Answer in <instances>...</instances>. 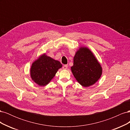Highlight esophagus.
<instances>
[{"label":"esophagus","instance_id":"34e87169","mask_svg":"<svg viewBox=\"0 0 130 130\" xmlns=\"http://www.w3.org/2000/svg\"><path fill=\"white\" fill-rule=\"evenodd\" d=\"M62 68H63V69H67V68H68V66L65 64V65H64L63 66Z\"/></svg>","mask_w":130,"mask_h":130}]
</instances>
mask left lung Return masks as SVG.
I'll return each mask as SVG.
<instances>
[{
    "mask_svg": "<svg viewBox=\"0 0 130 130\" xmlns=\"http://www.w3.org/2000/svg\"><path fill=\"white\" fill-rule=\"evenodd\" d=\"M71 70L77 81L85 87L95 84L103 73L97 58L91 50L85 46H81L76 51Z\"/></svg>",
    "mask_w": 130,
    "mask_h": 130,
    "instance_id": "left-lung-1",
    "label": "left lung"
}]
</instances>
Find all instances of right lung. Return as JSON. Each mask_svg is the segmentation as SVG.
Wrapping results in <instances>:
<instances>
[{
    "mask_svg": "<svg viewBox=\"0 0 130 130\" xmlns=\"http://www.w3.org/2000/svg\"><path fill=\"white\" fill-rule=\"evenodd\" d=\"M62 67L60 61L54 60L45 54H43L31 65V79L40 86H45L49 83Z\"/></svg>",
    "mask_w": 130,
    "mask_h": 130,
    "instance_id": "1",
    "label": "right lung"
}]
</instances>
